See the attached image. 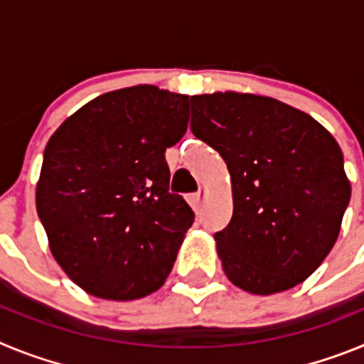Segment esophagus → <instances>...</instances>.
<instances>
[{
  "instance_id": "obj_1",
  "label": "esophagus",
  "mask_w": 364,
  "mask_h": 364,
  "mask_svg": "<svg viewBox=\"0 0 364 364\" xmlns=\"http://www.w3.org/2000/svg\"><path fill=\"white\" fill-rule=\"evenodd\" d=\"M204 195H205V188H200L197 193H193V195H189V204H191L193 208L197 210L198 205H200L202 198H204Z\"/></svg>"
}]
</instances>
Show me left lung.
<instances>
[{
	"label": "left lung",
	"instance_id": "8db88e82",
	"mask_svg": "<svg viewBox=\"0 0 364 364\" xmlns=\"http://www.w3.org/2000/svg\"><path fill=\"white\" fill-rule=\"evenodd\" d=\"M193 134L228 166L233 215L215 233L222 268L255 295L290 290L326 259L350 202L336 138L317 120L269 96H191Z\"/></svg>",
	"mask_w": 364,
	"mask_h": 364
}]
</instances>
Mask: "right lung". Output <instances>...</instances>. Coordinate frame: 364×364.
Masks as SVG:
<instances>
[{
	"mask_svg": "<svg viewBox=\"0 0 364 364\" xmlns=\"http://www.w3.org/2000/svg\"><path fill=\"white\" fill-rule=\"evenodd\" d=\"M188 112V95L125 87L91 100L49 138L38 217L56 262L87 294L133 301L166 282L195 220L169 193L166 164Z\"/></svg>",
	"mask_w": 364,
	"mask_h": 364,
	"instance_id": "right-lung-1",
	"label": "right lung"
}]
</instances>
